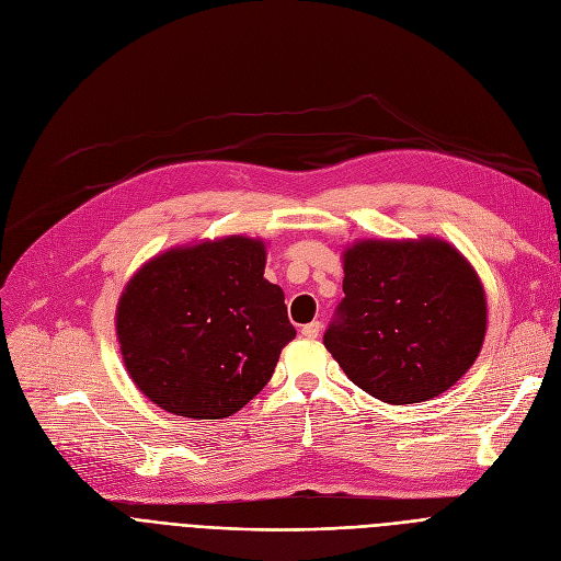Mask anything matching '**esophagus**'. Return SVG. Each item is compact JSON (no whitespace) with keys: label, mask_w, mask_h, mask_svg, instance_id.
<instances>
[{"label":"esophagus","mask_w":561,"mask_h":561,"mask_svg":"<svg viewBox=\"0 0 561 561\" xmlns=\"http://www.w3.org/2000/svg\"><path fill=\"white\" fill-rule=\"evenodd\" d=\"M320 330H322V325H320L318 320L307 322V325L302 328V336H307V339H318V336H320Z\"/></svg>","instance_id":"esophagus-1"}]
</instances>
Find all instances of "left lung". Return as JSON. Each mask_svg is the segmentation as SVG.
<instances>
[{"instance_id": "obj_1", "label": "left lung", "mask_w": 561, "mask_h": 561, "mask_svg": "<svg viewBox=\"0 0 561 561\" xmlns=\"http://www.w3.org/2000/svg\"><path fill=\"white\" fill-rule=\"evenodd\" d=\"M343 271L345 298L322 343L359 389L389 404L423 402L473 366L486 300L453 245L364 241L345 252Z\"/></svg>"}]
</instances>
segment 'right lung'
<instances>
[{"label":"right lung","mask_w":561,"mask_h":561,"mask_svg":"<svg viewBox=\"0 0 561 561\" xmlns=\"http://www.w3.org/2000/svg\"><path fill=\"white\" fill-rule=\"evenodd\" d=\"M261 241L229 236L152 259L117 305V339L136 387L186 419H227L275 373L296 336L284 290L263 279Z\"/></svg>","instance_id":"right-lung-1"}]
</instances>
